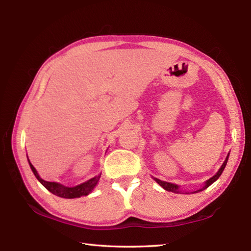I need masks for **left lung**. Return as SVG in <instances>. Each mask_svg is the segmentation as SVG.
Wrapping results in <instances>:
<instances>
[{"mask_svg":"<svg viewBox=\"0 0 251 251\" xmlns=\"http://www.w3.org/2000/svg\"><path fill=\"white\" fill-rule=\"evenodd\" d=\"M227 158H228V155L226 156L225 163L222 164V166H221V168L219 169V172H218V173L214 176V177H212V178H210L209 180H207V181H206V184H205L204 188L201 189V190H199V191H196V192H200V191L205 190L206 188H208V186H209L210 184L214 183L215 181H216L218 178L220 177L221 174H222V172H223V170H225V168H226V166ZM155 181H156V182H157L159 185L163 186V188H164L165 190H167V191H169V192H174V193H178V192H180V191H179V186H178L177 184H173V183H169V182H165V181H162V180L156 179V178H155Z\"/></svg>","mask_w":251,"mask_h":251,"instance_id":"left-lung-1","label":"left lung"}]
</instances>
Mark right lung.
Returning <instances> with one entry per match:
<instances>
[{
	"mask_svg": "<svg viewBox=\"0 0 251 251\" xmlns=\"http://www.w3.org/2000/svg\"><path fill=\"white\" fill-rule=\"evenodd\" d=\"M28 161H29V159H28ZM29 164H30V167L32 169V172H33L34 176L36 177V179L39 180L40 182L43 184L47 190L51 192L52 194H55L57 196H60V197H65V199H75V197H81L83 195H87L95 188L96 184H97V182L99 181V178H100V176H97V177L92 178L90 180L86 181V182H84L82 184L73 186V188H68V186H63L59 183L49 182V181L43 180L39 175H37V172L35 170V168L33 167V165L30 163V161H29Z\"/></svg>",
	"mask_w": 251,
	"mask_h": 251,
	"instance_id": "obj_1",
	"label": "right lung"
}]
</instances>
